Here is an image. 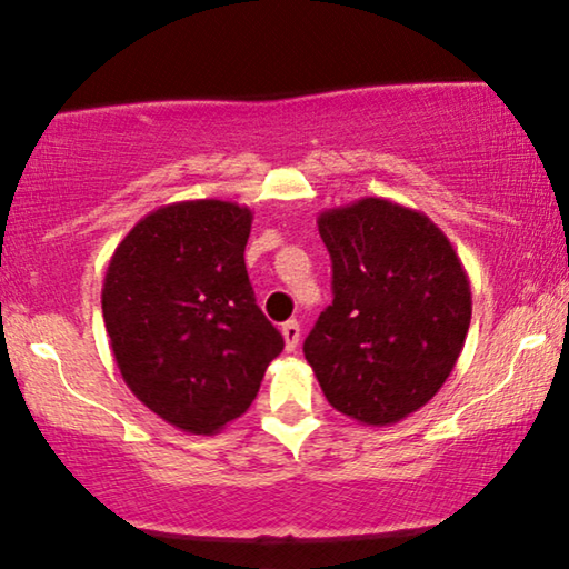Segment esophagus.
Wrapping results in <instances>:
<instances>
[{"instance_id": "obj_1", "label": "esophagus", "mask_w": 569, "mask_h": 569, "mask_svg": "<svg viewBox=\"0 0 569 569\" xmlns=\"http://www.w3.org/2000/svg\"><path fill=\"white\" fill-rule=\"evenodd\" d=\"M282 337H284V347H287V352H292L295 347H298V341H300V323L295 321H287V323H282Z\"/></svg>"}]
</instances>
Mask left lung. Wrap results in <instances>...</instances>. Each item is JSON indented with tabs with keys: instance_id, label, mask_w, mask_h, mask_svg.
<instances>
[{
	"instance_id": "1",
	"label": "left lung",
	"mask_w": 569,
	"mask_h": 569,
	"mask_svg": "<svg viewBox=\"0 0 569 569\" xmlns=\"http://www.w3.org/2000/svg\"><path fill=\"white\" fill-rule=\"evenodd\" d=\"M331 253L333 302L302 352L326 401L388 427L440 391L471 323V284L438 224L380 197L318 214Z\"/></svg>"
}]
</instances>
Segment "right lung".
<instances>
[{"label": "right lung", "mask_w": 569, "mask_h": 569, "mask_svg": "<svg viewBox=\"0 0 569 569\" xmlns=\"http://www.w3.org/2000/svg\"><path fill=\"white\" fill-rule=\"evenodd\" d=\"M253 212L236 201H176L116 246L103 321L131 393L168 425L214 435L246 415L284 339L246 271Z\"/></svg>", "instance_id": "right-lung-1"}]
</instances>
